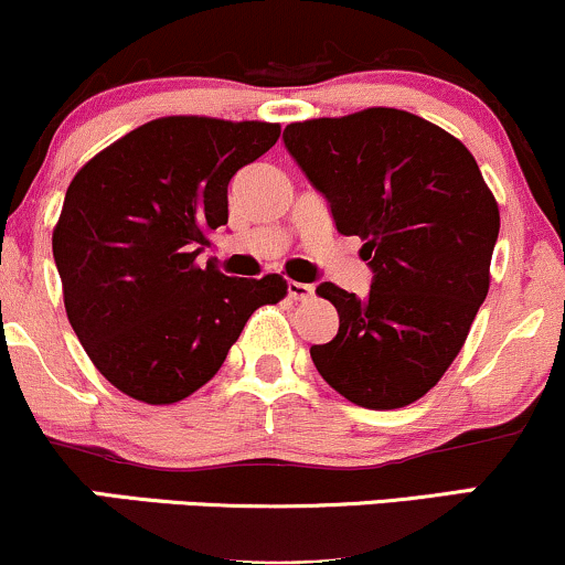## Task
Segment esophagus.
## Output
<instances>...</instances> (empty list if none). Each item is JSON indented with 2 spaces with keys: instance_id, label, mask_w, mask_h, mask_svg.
Returning a JSON list of instances; mask_svg holds the SVG:
<instances>
[{
  "instance_id": "esophagus-1",
  "label": "esophagus",
  "mask_w": 565,
  "mask_h": 565,
  "mask_svg": "<svg viewBox=\"0 0 565 565\" xmlns=\"http://www.w3.org/2000/svg\"><path fill=\"white\" fill-rule=\"evenodd\" d=\"M287 291H289V297L291 300H310L312 297V289L310 284H302V281H287Z\"/></svg>"
}]
</instances>
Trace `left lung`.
<instances>
[{
  "instance_id": "obj_1",
  "label": "left lung",
  "mask_w": 565,
  "mask_h": 565,
  "mask_svg": "<svg viewBox=\"0 0 565 565\" xmlns=\"http://www.w3.org/2000/svg\"><path fill=\"white\" fill-rule=\"evenodd\" d=\"M284 147L329 202L337 231L363 239L369 297L331 281L339 312L316 369L350 403L392 411L445 376L489 291L500 210L473 154L418 115L369 107L284 128Z\"/></svg>"
}]
</instances>
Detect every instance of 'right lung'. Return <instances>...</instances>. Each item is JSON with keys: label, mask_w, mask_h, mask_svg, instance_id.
<instances>
[{"label": "right lung", "mask_w": 565, "mask_h": 565, "mask_svg": "<svg viewBox=\"0 0 565 565\" xmlns=\"http://www.w3.org/2000/svg\"><path fill=\"white\" fill-rule=\"evenodd\" d=\"M260 120H149L76 173L52 234L67 321L113 386L171 405L215 376L278 274L223 276L196 265L228 223V181L276 145Z\"/></svg>", "instance_id": "1"}]
</instances>
